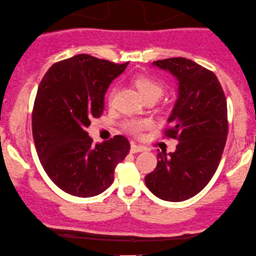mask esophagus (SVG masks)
I'll list each match as a JSON object with an SVG mask.
<instances>
[{
	"mask_svg": "<svg viewBox=\"0 0 256 256\" xmlns=\"http://www.w3.org/2000/svg\"><path fill=\"white\" fill-rule=\"evenodd\" d=\"M144 150H145V148H144L142 146L136 145V144H132V146H130L132 154H138V152H142Z\"/></svg>",
	"mask_w": 256,
	"mask_h": 256,
	"instance_id": "obj_1",
	"label": "esophagus"
}]
</instances>
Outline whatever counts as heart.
<instances>
[{"mask_svg": "<svg viewBox=\"0 0 256 256\" xmlns=\"http://www.w3.org/2000/svg\"><path fill=\"white\" fill-rule=\"evenodd\" d=\"M134 86L139 90L140 96H142L145 102L148 100H158L160 96L164 93V86L163 83H160L157 80L152 78L150 76H146V74H140V76H136V78L133 80ZM112 98V94L110 96V99ZM150 126V123L148 120H130L126 124V128L128 129L130 133L138 134L142 130V129L148 128Z\"/></svg>", "mask_w": 256, "mask_h": 256, "instance_id": "b5f03b06", "label": "heart"}]
</instances>
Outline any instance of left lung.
Masks as SVG:
<instances>
[{
	"label": "left lung",
	"mask_w": 256,
	"mask_h": 256,
	"mask_svg": "<svg viewBox=\"0 0 256 256\" xmlns=\"http://www.w3.org/2000/svg\"><path fill=\"white\" fill-rule=\"evenodd\" d=\"M178 81V99L164 136L176 139V150L157 154L145 184L154 196L169 202L194 197L210 182L228 136V104L219 80L210 70L186 58L157 60Z\"/></svg>",
	"instance_id": "8db88e82"
}]
</instances>
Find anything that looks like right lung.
Masks as SVG:
<instances>
[{"label":"right lung","instance_id":"1","mask_svg":"<svg viewBox=\"0 0 256 256\" xmlns=\"http://www.w3.org/2000/svg\"><path fill=\"white\" fill-rule=\"evenodd\" d=\"M127 65L78 54L52 65L40 83L34 142L44 172L66 194L93 197L104 192L130 150L123 136L94 145L87 133L90 120L102 114L108 86Z\"/></svg>","mask_w":256,"mask_h":256}]
</instances>
